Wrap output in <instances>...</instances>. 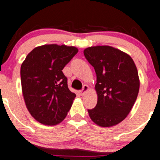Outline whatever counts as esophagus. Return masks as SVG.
<instances>
[{"label": "esophagus", "instance_id": "1", "mask_svg": "<svg viewBox=\"0 0 160 160\" xmlns=\"http://www.w3.org/2000/svg\"><path fill=\"white\" fill-rule=\"evenodd\" d=\"M88 89H89L88 86L86 84H84L83 86V88H82V90L80 91V95L83 96V95L86 93V92H88Z\"/></svg>", "mask_w": 160, "mask_h": 160}]
</instances>
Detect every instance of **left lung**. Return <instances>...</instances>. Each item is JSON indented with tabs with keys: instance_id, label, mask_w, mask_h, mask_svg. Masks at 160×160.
Wrapping results in <instances>:
<instances>
[{
	"instance_id": "1",
	"label": "left lung",
	"mask_w": 160,
	"mask_h": 160,
	"mask_svg": "<svg viewBox=\"0 0 160 160\" xmlns=\"http://www.w3.org/2000/svg\"><path fill=\"white\" fill-rule=\"evenodd\" d=\"M96 73L95 107L88 110L91 119L102 127L118 125L129 114L140 88L138 72L127 53L110 46H91L83 50Z\"/></svg>"
}]
</instances>
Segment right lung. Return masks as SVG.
<instances>
[{
  "label": "right lung",
  "instance_id": "1",
  "mask_svg": "<svg viewBox=\"0 0 160 160\" xmlns=\"http://www.w3.org/2000/svg\"><path fill=\"white\" fill-rule=\"evenodd\" d=\"M78 52L75 46L50 44L31 50L21 65L22 92L28 111L46 125L65 119L76 94L68 88L62 69Z\"/></svg>",
  "mask_w": 160,
  "mask_h": 160
}]
</instances>
